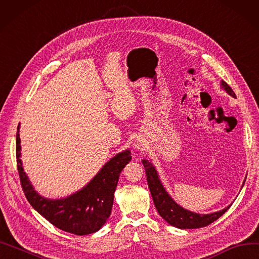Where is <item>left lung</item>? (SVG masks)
Segmentation results:
<instances>
[{
  "label": "left lung",
  "instance_id": "left-lung-1",
  "mask_svg": "<svg viewBox=\"0 0 259 259\" xmlns=\"http://www.w3.org/2000/svg\"><path fill=\"white\" fill-rule=\"evenodd\" d=\"M222 88L232 97H235L232 88L230 87L226 81L221 82ZM143 164L145 166L146 177H147V183H148L150 194L153 202H155L156 209L158 210L159 214L169 223V225L179 228V229H198L204 228L210 225L217 219L225 213L230 206L222 209L218 212L209 213V214H199L192 211L185 210L184 208L179 206L176 201H174L169 194L164 190L163 185L159 180L157 171L148 160H143Z\"/></svg>",
  "mask_w": 259,
  "mask_h": 259
}]
</instances>
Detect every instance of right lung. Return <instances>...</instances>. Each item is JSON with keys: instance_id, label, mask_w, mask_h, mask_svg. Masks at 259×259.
<instances>
[{"instance_id": "obj_1", "label": "right lung", "mask_w": 259, "mask_h": 259, "mask_svg": "<svg viewBox=\"0 0 259 259\" xmlns=\"http://www.w3.org/2000/svg\"><path fill=\"white\" fill-rule=\"evenodd\" d=\"M19 157L20 138L17 132V170L27 200L53 226L76 235L95 233L106 223L112 210L114 192L120 173L132 160L130 150L117 153L82 190L66 198L52 200L41 197L33 190L24 172Z\"/></svg>"}]
</instances>
